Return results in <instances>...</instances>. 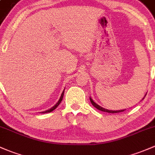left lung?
I'll use <instances>...</instances> for the list:
<instances>
[{"label":"left lung","instance_id":"left-lung-1","mask_svg":"<svg viewBox=\"0 0 155 155\" xmlns=\"http://www.w3.org/2000/svg\"><path fill=\"white\" fill-rule=\"evenodd\" d=\"M146 94H147V93H146ZM146 94H145V96H144V97H146ZM144 97L143 98L142 100H143L144 99ZM89 99H90V101H91V104L93 105V106H94V107L96 108V109H97L98 110H100V111H105V112H108V113H118V112H122V111H124L125 110H126V109H122V110H109V109H104V108H103V107H101V106H99V105L98 104H96L95 102H94V101H93L92 100V98H91V97H89Z\"/></svg>","mask_w":155,"mask_h":155}]
</instances>
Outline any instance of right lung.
Returning a JSON list of instances; mask_svg holds the SVG:
<instances>
[{
    "label": "right lung",
    "instance_id": "obj_1",
    "mask_svg": "<svg viewBox=\"0 0 155 155\" xmlns=\"http://www.w3.org/2000/svg\"><path fill=\"white\" fill-rule=\"evenodd\" d=\"M64 90H65V89H64V91H63L62 94H61V97H60V99L58 100V102H57V104H56L55 105H54V106H52V107H51V109H48V110L44 111H41V112H40V113H49V112H51V111H54V109H55L56 108H57L58 106H59V104H61V101H62V100H63V97H64Z\"/></svg>",
    "mask_w": 155,
    "mask_h": 155
}]
</instances>
